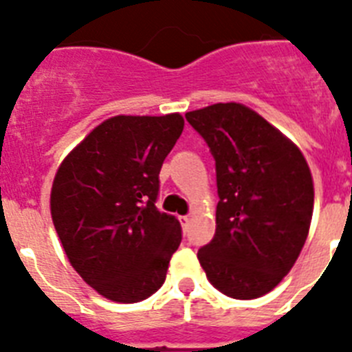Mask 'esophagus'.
<instances>
[{
  "instance_id": "esophagus-1",
  "label": "esophagus",
  "mask_w": 352,
  "mask_h": 352,
  "mask_svg": "<svg viewBox=\"0 0 352 352\" xmlns=\"http://www.w3.org/2000/svg\"><path fill=\"white\" fill-rule=\"evenodd\" d=\"M179 223H182V228H183V230L187 232L188 223H190V217H188V216H179Z\"/></svg>"
}]
</instances>
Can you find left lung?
<instances>
[{
  "mask_svg": "<svg viewBox=\"0 0 352 352\" xmlns=\"http://www.w3.org/2000/svg\"><path fill=\"white\" fill-rule=\"evenodd\" d=\"M216 162V234L197 259L239 300L272 292L293 268L313 214V179L295 144L243 104L185 115Z\"/></svg>",
  "mask_w": 352,
  "mask_h": 352,
  "instance_id": "left-lung-1",
  "label": "left lung"
}]
</instances>
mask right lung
<instances>
[{"mask_svg":"<svg viewBox=\"0 0 352 352\" xmlns=\"http://www.w3.org/2000/svg\"><path fill=\"white\" fill-rule=\"evenodd\" d=\"M178 113L107 118L55 174L50 208L69 263L102 297L140 302L164 284L182 225L156 208L160 169L183 131Z\"/></svg>","mask_w":352,"mask_h":352,"instance_id":"1","label":"right lung"}]
</instances>
